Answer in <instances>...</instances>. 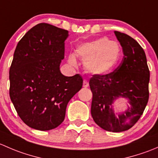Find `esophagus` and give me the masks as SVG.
Listing matches in <instances>:
<instances>
[{
  "mask_svg": "<svg viewBox=\"0 0 158 158\" xmlns=\"http://www.w3.org/2000/svg\"><path fill=\"white\" fill-rule=\"evenodd\" d=\"M83 87L84 88H88L89 87V82L86 80L83 81Z\"/></svg>",
  "mask_w": 158,
  "mask_h": 158,
  "instance_id": "34e87169",
  "label": "esophagus"
}]
</instances>
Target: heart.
I'll return each mask as SVG.
<instances>
[{
    "label": "heart",
    "instance_id": "heart-1",
    "mask_svg": "<svg viewBox=\"0 0 158 158\" xmlns=\"http://www.w3.org/2000/svg\"><path fill=\"white\" fill-rule=\"evenodd\" d=\"M76 54L84 62V67L89 73L103 76L112 73L118 66L122 57L120 44L107 37H102L83 43L77 47ZM68 63L76 66V57L73 54L68 56Z\"/></svg>",
    "mask_w": 158,
    "mask_h": 158
}]
</instances>
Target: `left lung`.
<instances>
[{"mask_svg": "<svg viewBox=\"0 0 158 158\" xmlns=\"http://www.w3.org/2000/svg\"><path fill=\"white\" fill-rule=\"evenodd\" d=\"M123 49L118 67L109 75H94L89 81L92 92L91 114L95 123L104 130L121 132L136 124L144 112L149 98L150 72L145 52L135 40L114 31ZM128 101L125 110L115 111L114 102Z\"/></svg>", "mask_w": 158, "mask_h": 158, "instance_id": "8db88e82", "label": "left lung"}]
</instances>
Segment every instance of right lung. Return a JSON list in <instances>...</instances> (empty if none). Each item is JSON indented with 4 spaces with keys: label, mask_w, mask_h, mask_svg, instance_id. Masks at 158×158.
Returning a JSON list of instances; mask_svg holds the SVG:
<instances>
[{
    "label": "right lung",
    "mask_w": 158,
    "mask_h": 158,
    "mask_svg": "<svg viewBox=\"0 0 158 158\" xmlns=\"http://www.w3.org/2000/svg\"><path fill=\"white\" fill-rule=\"evenodd\" d=\"M68 36L67 30L39 23L23 36L14 51L10 97L21 120L33 129L58 127L68 102L82 89V76H66L60 72Z\"/></svg>",
    "instance_id": "1"
}]
</instances>
